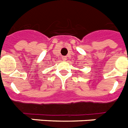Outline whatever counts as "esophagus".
Masks as SVG:
<instances>
[{"label":"esophagus","instance_id":"34e87169","mask_svg":"<svg viewBox=\"0 0 128 128\" xmlns=\"http://www.w3.org/2000/svg\"><path fill=\"white\" fill-rule=\"evenodd\" d=\"M67 59V58L66 57V56H63V57H62V59H63V61H66Z\"/></svg>","mask_w":128,"mask_h":128}]
</instances>
